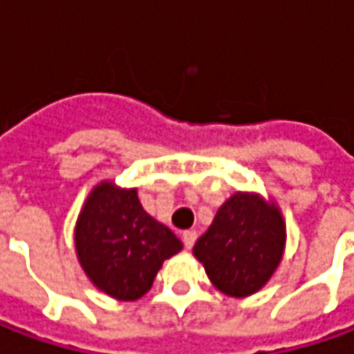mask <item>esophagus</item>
Wrapping results in <instances>:
<instances>
[{"instance_id": "esophagus-1", "label": "esophagus", "mask_w": 354, "mask_h": 354, "mask_svg": "<svg viewBox=\"0 0 354 354\" xmlns=\"http://www.w3.org/2000/svg\"><path fill=\"white\" fill-rule=\"evenodd\" d=\"M197 242V232L195 230H185L183 232V244L187 250H191Z\"/></svg>"}]
</instances>
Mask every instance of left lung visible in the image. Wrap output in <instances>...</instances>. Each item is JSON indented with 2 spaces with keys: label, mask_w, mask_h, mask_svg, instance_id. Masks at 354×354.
<instances>
[{
  "label": "left lung",
  "mask_w": 354,
  "mask_h": 354,
  "mask_svg": "<svg viewBox=\"0 0 354 354\" xmlns=\"http://www.w3.org/2000/svg\"><path fill=\"white\" fill-rule=\"evenodd\" d=\"M286 226L274 205L236 193L218 209L193 254L221 292L232 297L256 293L278 268Z\"/></svg>",
  "instance_id": "8db88e82"
}]
</instances>
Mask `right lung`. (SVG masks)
Segmentation results:
<instances>
[{"label":"right lung","instance_id":"right-lung-1","mask_svg":"<svg viewBox=\"0 0 354 354\" xmlns=\"http://www.w3.org/2000/svg\"><path fill=\"white\" fill-rule=\"evenodd\" d=\"M76 254L92 283L120 301L149 292L163 260L183 248L167 226L143 211L136 189L100 183L75 230Z\"/></svg>","mask_w":354,"mask_h":354}]
</instances>
